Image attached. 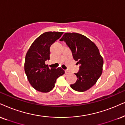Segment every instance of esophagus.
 Listing matches in <instances>:
<instances>
[{"mask_svg": "<svg viewBox=\"0 0 125 125\" xmlns=\"http://www.w3.org/2000/svg\"><path fill=\"white\" fill-rule=\"evenodd\" d=\"M65 73H66V74H70V72H69V71L67 70H65Z\"/></svg>", "mask_w": 125, "mask_h": 125, "instance_id": "esophagus-1", "label": "esophagus"}]
</instances>
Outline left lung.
<instances>
[{
    "label": "left lung",
    "instance_id": "left-lung-1",
    "mask_svg": "<svg viewBox=\"0 0 125 125\" xmlns=\"http://www.w3.org/2000/svg\"><path fill=\"white\" fill-rule=\"evenodd\" d=\"M70 49L74 59L80 64L75 73L76 83L70 86L74 91L84 92L92 87L102 73L103 59L97 46L88 38L77 33H66L60 39Z\"/></svg>",
    "mask_w": 125,
    "mask_h": 125
}]
</instances>
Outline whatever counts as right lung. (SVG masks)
Instances as JSON below:
<instances>
[{
  "mask_svg": "<svg viewBox=\"0 0 125 125\" xmlns=\"http://www.w3.org/2000/svg\"><path fill=\"white\" fill-rule=\"evenodd\" d=\"M63 33L58 31L44 33L34 40L26 53L25 74L31 86L41 92L52 91L57 78L65 73L61 67L50 69L45 64L50 59V47Z\"/></svg>",
  "mask_w": 125,
  "mask_h": 125,
  "instance_id": "obj_1",
  "label": "right lung"
}]
</instances>
